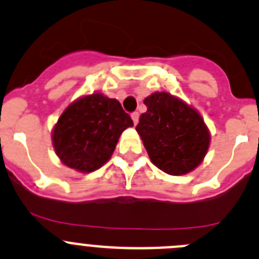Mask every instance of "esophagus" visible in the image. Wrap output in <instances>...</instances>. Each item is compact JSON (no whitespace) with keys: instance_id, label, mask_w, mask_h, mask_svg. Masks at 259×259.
Returning a JSON list of instances; mask_svg holds the SVG:
<instances>
[{"instance_id":"obj_1","label":"esophagus","mask_w":259,"mask_h":259,"mask_svg":"<svg viewBox=\"0 0 259 259\" xmlns=\"http://www.w3.org/2000/svg\"><path fill=\"white\" fill-rule=\"evenodd\" d=\"M132 118H133V122H134V125H137L138 121H139V113L133 112L132 113Z\"/></svg>"}]
</instances>
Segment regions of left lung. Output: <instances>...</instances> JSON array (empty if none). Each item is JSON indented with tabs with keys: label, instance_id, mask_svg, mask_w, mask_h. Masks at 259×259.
Returning <instances> with one entry per match:
<instances>
[{
	"label": "left lung",
	"instance_id": "obj_1",
	"mask_svg": "<svg viewBox=\"0 0 259 259\" xmlns=\"http://www.w3.org/2000/svg\"><path fill=\"white\" fill-rule=\"evenodd\" d=\"M138 134L152 162L163 172L184 175L194 170L206 156L209 133L194 108L176 97L157 92L144 100Z\"/></svg>",
	"mask_w": 259,
	"mask_h": 259
}]
</instances>
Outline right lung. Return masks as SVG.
Returning <instances> with one entry per match:
<instances>
[{"label":"right lung","mask_w":259,"mask_h":259,"mask_svg":"<svg viewBox=\"0 0 259 259\" xmlns=\"http://www.w3.org/2000/svg\"><path fill=\"white\" fill-rule=\"evenodd\" d=\"M130 126L132 117L118 101L93 93L62 112L52 133L53 147L62 163L92 172L107 162L121 133Z\"/></svg>","instance_id":"obj_1"}]
</instances>
